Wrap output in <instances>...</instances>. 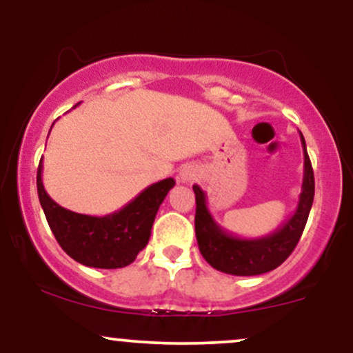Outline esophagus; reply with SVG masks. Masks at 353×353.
<instances>
[{
	"label": "esophagus",
	"mask_w": 353,
	"mask_h": 353,
	"mask_svg": "<svg viewBox=\"0 0 353 353\" xmlns=\"http://www.w3.org/2000/svg\"><path fill=\"white\" fill-rule=\"evenodd\" d=\"M197 177V169L194 165H184L179 171V181L181 182H190Z\"/></svg>",
	"instance_id": "obj_1"
}]
</instances>
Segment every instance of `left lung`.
<instances>
[{
    "label": "left lung",
    "mask_w": 353,
    "mask_h": 353,
    "mask_svg": "<svg viewBox=\"0 0 353 353\" xmlns=\"http://www.w3.org/2000/svg\"><path fill=\"white\" fill-rule=\"evenodd\" d=\"M301 141L303 148V181L297 209L287 219V222H283L281 228L269 236L244 239L225 232L210 216L204 190L197 184L192 185L196 194L194 224H196L197 244L202 257L214 269L230 275H261L277 269L292 254L309 219L315 192L314 171L302 132Z\"/></svg>",
    "instance_id": "1"
}]
</instances>
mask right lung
Returning <instances> with one entry per match:
<instances>
[{"mask_svg":"<svg viewBox=\"0 0 353 353\" xmlns=\"http://www.w3.org/2000/svg\"><path fill=\"white\" fill-rule=\"evenodd\" d=\"M41 174L43 159L38 165L36 185L56 241L76 262L96 269H121L134 262L137 254L148 245L159 205L176 184L172 177H168L145 188L123 209L94 217L56 204L44 190Z\"/></svg>","mask_w":353,"mask_h":353,"instance_id":"add662e5","label":"right lung"}]
</instances>
